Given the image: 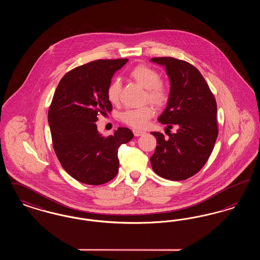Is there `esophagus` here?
<instances>
[{"instance_id":"esophagus-1","label":"esophagus","mask_w":260,"mask_h":260,"mask_svg":"<svg viewBox=\"0 0 260 260\" xmlns=\"http://www.w3.org/2000/svg\"><path fill=\"white\" fill-rule=\"evenodd\" d=\"M133 132H134V135H135V136H143V135L145 134L143 131H140V129H134Z\"/></svg>"}]
</instances>
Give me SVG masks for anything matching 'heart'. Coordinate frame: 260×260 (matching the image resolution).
Wrapping results in <instances>:
<instances>
[{
	"label": "heart",
	"mask_w": 260,
	"mask_h": 260,
	"mask_svg": "<svg viewBox=\"0 0 260 260\" xmlns=\"http://www.w3.org/2000/svg\"><path fill=\"white\" fill-rule=\"evenodd\" d=\"M131 78L145 89V101H150L157 107L167 104L170 99V88L161 80V75L153 67L146 64H139L131 72ZM121 82L118 78L113 79L106 89L107 99L116 104L120 99ZM155 110L147 104L139 108L126 109L121 113V120L133 127H143L154 116Z\"/></svg>",
	"instance_id": "heart-1"
}]
</instances>
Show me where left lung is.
Segmentation results:
<instances>
[{
	"label": "left lung",
	"instance_id": "8db88e82",
	"mask_svg": "<svg viewBox=\"0 0 260 260\" xmlns=\"http://www.w3.org/2000/svg\"><path fill=\"white\" fill-rule=\"evenodd\" d=\"M165 66L171 81L168 106L159 117L166 131L177 127L165 138L151 133L157 146L150 158L152 169L169 180H185L195 175L209 160L218 136L217 105L203 75L192 64L173 57H153Z\"/></svg>",
	"mask_w": 260,
	"mask_h": 260
}]
</instances>
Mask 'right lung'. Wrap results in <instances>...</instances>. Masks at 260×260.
<instances>
[{"instance_id":"1","label":"right lung","mask_w":260,"mask_h":260,"mask_svg":"<svg viewBox=\"0 0 260 260\" xmlns=\"http://www.w3.org/2000/svg\"><path fill=\"white\" fill-rule=\"evenodd\" d=\"M128 59H99L63 76L49 109L52 145L62 168L76 180L100 185L119 172L118 149L134 137L127 127L102 136L95 122L112 111L106 89Z\"/></svg>"}]
</instances>
